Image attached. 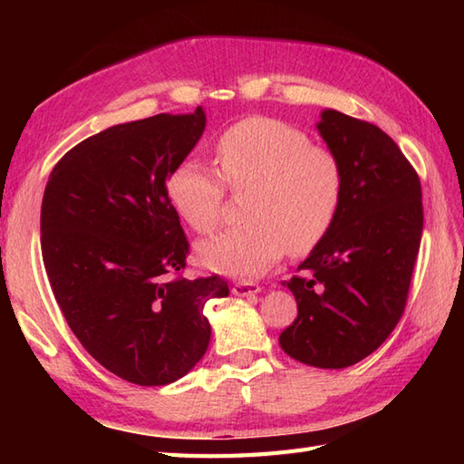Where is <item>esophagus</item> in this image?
<instances>
[{
    "instance_id": "esophagus-1",
    "label": "esophagus",
    "mask_w": 464,
    "mask_h": 464,
    "mask_svg": "<svg viewBox=\"0 0 464 464\" xmlns=\"http://www.w3.org/2000/svg\"><path fill=\"white\" fill-rule=\"evenodd\" d=\"M231 291H233V295H237V297H247V295H257L261 291V287L253 281H237L233 285Z\"/></svg>"
}]
</instances>
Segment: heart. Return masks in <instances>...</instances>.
I'll return each instance as SVG.
<instances>
[{
	"label": "heart",
	"instance_id": "b5f03b06",
	"mask_svg": "<svg viewBox=\"0 0 464 464\" xmlns=\"http://www.w3.org/2000/svg\"><path fill=\"white\" fill-rule=\"evenodd\" d=\"M219 173L183 161L167 177V199L195 233L209 235L223 219L225 189L247 191V223L227 229L199 247V259L215 271L257 275L285 251H313L334 223L343 199V165L327 147L271 117L231 125L215 143Z\"/></svg>",
	"mask_w": 464,
	"mask_h": 464
}]
</instances>
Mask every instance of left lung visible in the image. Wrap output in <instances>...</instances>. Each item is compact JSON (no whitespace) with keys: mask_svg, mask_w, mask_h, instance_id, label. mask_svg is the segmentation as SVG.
Returning <instances> with one entry per match:
<instances>
[{"mask_svg":"<svg viewBox=\"0 0 464 464\" xmlns=\"http://www.w3.org/2000/svg\"><path fill=\"white\" fill-rule=\"evenodd\" d=\"M319 133L343 165V199L324 239L293 279L297 319L279 334L289 357L344 369L369 357L397 327L422 235L415 167L377 125L334 110Z\"/></svg>","mask_w":464,"mask_h":464,"instance_id":"1","label":"left lung"}]
</instances>
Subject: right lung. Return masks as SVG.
I'll use <instances>...</instances> for the list:
<instances>
[{
    "label": "right lung",
    "mask_w": 464,
    "mask_h": 464,
    "mask_svg": "<svg viewBox=\"0 0 464 464\" xmlns=\"http://www.w3.org/2000/svg\"><path fill=\"white\" fill-rule=\"evenodd\" d=\"M205 113H160L69 150L42 201V255L55 301L83 349L117 377L160 387L209 347L205 303L219 275L185 279L189 255L167 177L199 141Z\"/></svg>",
    "instance_id": "obj_1"
}]
</instances>
